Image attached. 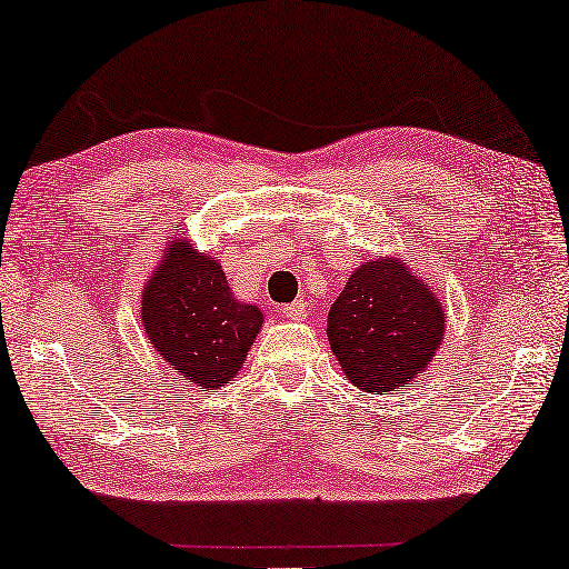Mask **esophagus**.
Wrapping results in <instances>:
<instances>
[{
	"label": "esophagus",
	"mask_w": 569,
	"mask_h": 569,
	"mask_svg": "<svg viewBox=\"0 0 569 569\" xmlns=\"http://www.w3.org/2000/svg\"><path fill=\"white\" fill-rule=\"evenodd\" d=\"M281 313L286 319H293V321H301V319H306V303L299 299V301H291V303H286L283 309H281Z\"/></svg>",
	"instance_id": "1"
}]
</instances>
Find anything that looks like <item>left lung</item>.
<instances>
[{
  "instance_id": "obj_1",
  "label": "left lung",
  "mask_w": 569,
  "mask_h": 569,
  "mask_svg": "<svg viewBox=\"0 0 569 569\" xmlns=\"http://www.w3.org/2000/svg\"><path fill=\"white\" fill-rule=\"evenodd\" d=\"M443 306L398 260L359 266L331 303L329 341L355 387L385 395L420 377L443 339Z\"/></svg>"
}]
</instances>
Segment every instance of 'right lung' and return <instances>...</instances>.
Listing matches in <instances>:
<instances>
[{"label":"right lung","mask_w":569,"mask_h":569,"mask_svg":"<svg viewBox=\"0 0 569 569\" xmlns=\"http://www.w3.org/2000/svg\"><path fill=\"white\" fill-rule=\"evenodd\" d=\"M141 321L167 365L210 390L238 375L263 313L236 301L218 260L171 242L143 291Z\"/></svg>","instance_id":"1"}]
</instances>
